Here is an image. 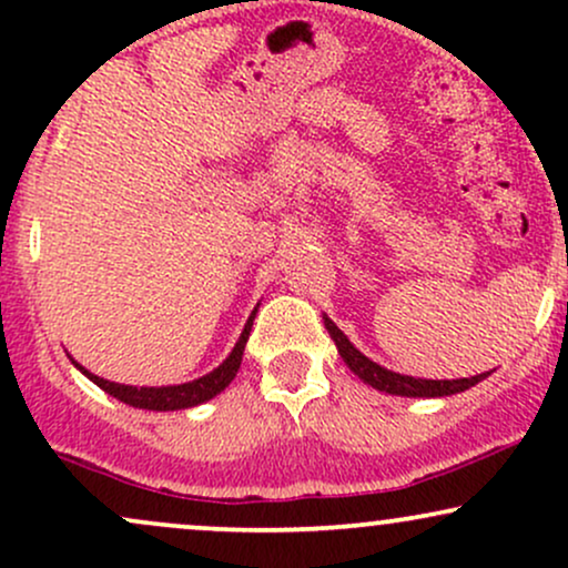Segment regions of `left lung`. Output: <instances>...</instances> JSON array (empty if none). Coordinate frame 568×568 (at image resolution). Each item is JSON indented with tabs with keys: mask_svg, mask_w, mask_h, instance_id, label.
<instances>
[{
	"mask_svg": "<svg viewBox=\"0 0 568 568\" xmlns=\"http://www.w3.org/2000/svg\"><path fill=\"white\" fill-rule=\"evenodd\" d=\"M323 321L331 338L336 342L338 355L344 357V363H347L352 374L361 376L363 382L371 384L374 389H379V393L403 395V397H446V395L465 393V389L475 387V384L484 382L488 376V374H478V376H470V379H414V376L395 374V371H387L382 368L379 363L368 361V357L336 328L334 321H328V317H323Z\"/></svg>",
	"mask_w": 568,
	"mask_h": 568,
	"instance_id": "8db88e82",
	"label": "left lung"
}]
</instances>
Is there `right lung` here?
Segmentation results:
<instances>
[{
    "label": "right lung",
    "mask_w": 568,
    "mask_h": 568,
    "mask_svg": "<svg viewBox=\"0 0 568 568\" xmlns=\"http://www.w3.org/2000/svg\"><path fill=\"white\" fill-rule=\"evenodd\" d=\"M253 317H256V310H253L251 317H247L243 334H240L237 344H234V349L230 352V357H226L219 368H213L211 374L200 376V379L186 382V384H171V387H130V384H116V382L101 379V376L90 374V371L80 366L77 361H71V363H74V366L80 368L90 382H95L103 393H109L112 397H116V400L128 403V406H133V408H146V410L192 408V406H200V403L211 400V397H216L219 393H224V389L230 387V382L237 376L240 363H243L245 342H247V336H251Z\"/></svg>",
    "instance_id": "right-lung-1"
}]
</instances>
